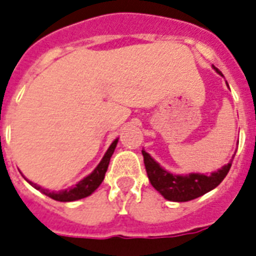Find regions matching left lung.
I'll use <instances>...</instances> for the list:
<instances>
[{
  "label": "left lung",
  "mask_w": 256,
  "mask_h": 256,
  "mask_svg": "<svg viewBox=\"0 0 256 256\" xmlns=\"http://www.w3.org/2000/svg\"><path fill=\"white\" fill-rule=\"evenodd\" d=\"M213 68L217 74L224 76L221 70H218L216 67ZM142 155L151 186L156 189L166 200L176 201V202L194 200L197 197L210 192L212 189H214L221 184L232 167V160H230L221 170L213 172L210 175H204V174H189L186 176L176 175L160 167V164L154 160L151 155L144 150H142Z\"/></svg>",
  "instance_id": "8db88e82"
}]
</instances>
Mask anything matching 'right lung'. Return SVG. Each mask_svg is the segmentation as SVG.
<instances>
[{"label":"right lung","instance_id":"1","mask_svg":"<svg viewBox=\"0 0 256 256\" xmlns=\"http://www.w3.org/2000/svg\"><path fill=\"white\" fill-rule=\"evenodd\" d=\"M118 139H116L110 147L108 148V151L104 155L102 160L100 162V164L94 168V171L92 174H89L86 178H84L82 180L76 184V186H70V188L64 189V190H59V192H55V190H48V189L43 188V186H38L32 182H30L31 186H34L35 189L40 190L43 194L46 196L51 197L52 200L56 201H62V202H70V201H76L80 200V198H84V197L90 196L96 189L98 188L100 184L104 182V178H105V174L108 171V166H109L110 158L113 155L114 150H116V146H117Z\"/></svg>","mask_w":256,"mask_h":256}]
</instances>
